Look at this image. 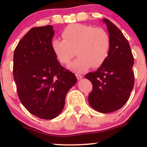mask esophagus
Here are the masks:
<instances>
[{
	"mask_svg": "<svg viewBox=\"0 0 147 147\" xmlns=\"http://www.w3.org/2000/svg\"><path fill=\"white\" fill-rule=\"evenodd\" d=\"M75 75H76V77H77V79H78V80H79V79H81L83 78V77H82V75H79V74H76Z\"/></svg>",
	"mask_w": 147,
	"mask_h": 147,
	"instance_id": "34e87169",
	"label": "esophagus"
}]
</instances>
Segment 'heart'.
Listing matches in <instances>:
<instances>
[{
    "label": "heart",
    "instance_id": "heart-1",
    "mask_svg": "<svg viewBox=\"0 0 147 147\" xmlns=\"http://www.w3.org/2000/svg\"><path fill=\"white\" fill-rule=\"evenodd\" d=\"M61 36L63 39L52 40V48L63 64H68L77 53L79 57L68 66L71 71L83 72L90 66L99 68L109 56L110 37L102 28L75 23L68 25Z\"/></svg>",
    "mask_w": 147,
    "mask_h": 147
}]
</instances>
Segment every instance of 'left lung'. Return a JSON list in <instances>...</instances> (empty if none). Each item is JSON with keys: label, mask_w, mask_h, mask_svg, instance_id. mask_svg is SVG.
Returning <instances> with one entry per match:
<instances>
[{"label": "left lung", "mask_w": 147, "mask_h": 147, "mask_svg": "<svg viewBox=\"0 0 147 147\" xmlns=\"http://www.w3.org/2000/svg\"><path fill=\"white\" fill-rule=\"evenodd\" d=\"M111 40L109 56L95 72L85 77L92 84L88 95L91 107L102 113L119 110L126 104L134 86V59L127 39L116 25L103 18Z\"/></svg>", "instance_id": "1"}]
</instances>
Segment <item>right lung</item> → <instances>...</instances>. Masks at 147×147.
<instances>
[{"mask_svg": "<svg viewBox=\"0 0 147 147\" xmlns=\"http://www.w3.org/2000/svg\"><path fill=\"white\" fill-rule=\"evenodd\" d=\"M52 25L32 28L14 52L13 75L19 99L31 114L44 119L63 111L75 74L61 65L52 48Z\"/></svg>", "mask_w": 147, "mask_h": 147, "instance_id": "add662e5", "label": "right lung"}]
</instances>
